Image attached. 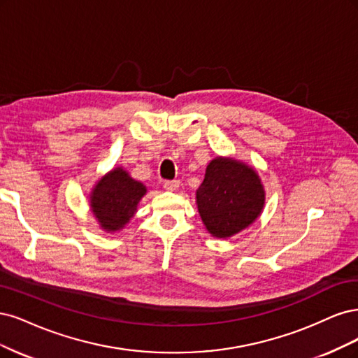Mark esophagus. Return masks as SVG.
Segmentation results:
<instances>
[{
  "mask_svg": "<svg viewBox=\"0 0 358 358\" xmlns=\"http://www.w3.org/2000/svg\"><path fill=\"white\" fill-rule=\"evenodd\" d=\"M180 187V181L178 180H172V181H165L164 182V189L168 192H174Z\"/></svg>",
  "mask_w": 358,
  "mask_h": 358,
  "instance_id": "esophagus-1",
  "label": "esophagus"
}]
</instances>
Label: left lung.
Returning a JSON list of instances; mask_svg holds the SVG:
<instances>
[{"instance_id":"obj_1","label":"left lung","mask_w":358,"mask_h":358,"mask_svg":"<svg viewBox=\"0 0 358 358\" xmlns=\"http://www.w3.org/2000/svg\"><path fill=\"white\" fill-rule=\"evenodd\" d=\"M196 203L206 230L226 239L257 220L264 206V189L256 169L218 156L206 166Z\"/></svg>"}]
</instances>
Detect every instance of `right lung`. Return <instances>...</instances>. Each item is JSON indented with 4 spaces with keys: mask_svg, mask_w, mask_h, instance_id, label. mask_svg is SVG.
Returning <instances> with one entry per match:
<instances>
[{
    "mask_svg": "<svg viewBox=\"0 0 358 358\" xmlns=\"http://www.w3.org/2000/svg\"><path fill=\"white\" fill-rule=\"evenodd\" d=\"M147 189L123 168H114L103 176L90 193V208L101 229L116 232L126 226Z\"/></svg>",
    "mask_w": 358,
    "mask_h": 358,
    "instance_id": "1",
    "label": "right lung"
}]
</instances>
